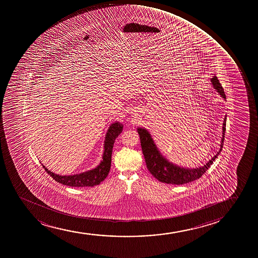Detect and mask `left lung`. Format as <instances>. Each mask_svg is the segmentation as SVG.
<instances>
[{
  "instance_id": "left-lung-1",
  "label": "left lung",
  "mask_w": 258,
  "mask_h": 258,
  "mask_svg": "<svg viewBox=\"0 0 258 258\" xmlns=\"http://www.w3.org/2000/svg\"><path fill=\"white\" fill-rule=\"evenodd\" d=\"M212 84L214 88L217 90L218 93L226 99V94L224 92L223 87L220 83L216 76L211 79ZM226 116L225 117L223 123V137L220 143V149L219 153L223 148L224 140H225V132H226ZM138 133L141 139V145H142V153L145 158L146 164L148 171L159 182L169 183V184H183L187 182H192L195 180L200 178L206 171L214 163V159H216L218 154L214 155L209 162L202 167L196 169L182 168L177 165H173L169 162L167 159L160 154L156 146L154 143V141L151 138L150 134L144 128H138Z\"/></svg>"
}]
</instances>
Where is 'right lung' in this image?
Returning a JSON list of instances; mask_svg holds the SVG:
<instances>
[{"mask_svg":"<svg viewBox=\"0 0 258 258\" xmlns=\"http://www.w3.org/2000/svg\"><path fill=\"white\" fill-rule=\"evenodd\" d=\"M122 131V125L119 122H115L110 125L105 136L104 142V152L102 162L98 165V167L92 171H86L83 173L76 174L73 176H59L49 171L45 166L43 165L44 170L49 174L53 179L57 182L62 183L64 185L71 186L75 188H82V187H93L99 185L100 182L104 181L107 177L111 164V154L114 142L116 137L121 134Z\"/></svg>","mask_w":258,"mask_h":258,"instance_id":"1","label":"right lung"}]
</instances>
